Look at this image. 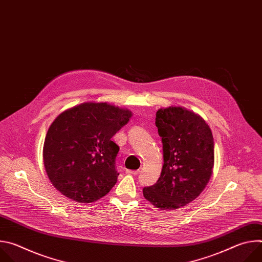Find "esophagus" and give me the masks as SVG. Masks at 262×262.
<instances>
[{
  "mask_svg": "<svg viewBox=\"0 0 262 262\" xmlns=\"http://www.w3.org/2000/svg\"><path fill=\"white\" fill-rule=\"evenodd\" d=\"M126 174H132V175H138L140 173V170H126Z\"/></svg>",
  "mask_w": 262,
  "mask_h": 262,
  "instance_id": "1",
  "label": "esophagus"
}]
</instances>
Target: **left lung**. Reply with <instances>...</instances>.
<instances>
[{
  "instance_id": "left-lung-1",
  "label": "left lung",
  "mask_w": 262,
  "mask_h": 262,
  "mask_svg": "<svg viewBox=\"0 0 262 262\" xmlns=\"http://www.w3.org/2000/svg\"><path fill=\"white\" fill-rule=\"evenodd\" d=\"M156 125L163 143L164 165L157 183L143 195L161 209H177L195 200L204 190L214 162L209 126L197 114L180 106L157 112Z\"/></svg>"
}]
</instances>
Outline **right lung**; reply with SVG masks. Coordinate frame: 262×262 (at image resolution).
I'll return each mask as SVG.
<instances>
[{
    "label": "right lung",
    "mask_w": 262,
    "mask_h": 262,
    "mask_svg": "<svg viewBox=\"0 0 262 262\" xmlns=\"http://www.w3.org/2000/svg\"><path fill=\"white\" fill-rule=\"evenodd\" d=\"M130 117L128 110L106 102H85L61 113L43 145L46 171L55 188L80 203L105 196L119 175V146L112 138Z\"/></svg>",
    "instance_id": "add662e5"
}]
</instances>
